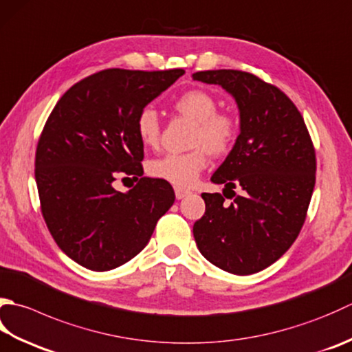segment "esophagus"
Returning a JSON list of instances; mask_svg holds the SVG:
<instances>
[{"label": "esophagus", "mask_w": 352, "mask_h": 352, "mask_svg": "<svg viewBox=\"0 0 352 352\" xmlns=\"http://www.w3.org/2000/svg\"><path fill=\"white\" fill-rule=\"evenodd\" d=\"M189 194H190L189 190H184L182 188H175V197H177V199H183L184 197H188Z\"/></svg>", "instance_id": "esophagus-1"}]
</instances>
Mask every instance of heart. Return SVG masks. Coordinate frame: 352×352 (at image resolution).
Instances as JSON below:
<instances>
[{
	"label": "heart",
	"instance_id": "1",
	"mask_svg": "<svg viewBox=\"0 0 352 352\" xmlns=\"http://www.w3.org/2000/svg\"><path fill=\"white\" fill-rule=\"evenodd\" d=\"M177 113L195 122L190 146L183 154H166L149 163V174L177 188H190L208 166V153L213 157L226 155L238 137V120L229 113L217 111V102L203 89H189L174 102ZM137 135L144 146H155L160 139V122L157 113L144 108L135 120Z\"/></svg>",
	"mask_w": 352,
	"mask_h": 352
}]
</instances>
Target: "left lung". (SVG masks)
<instances>
[{
    "mask_svg": "<svg viewBox=\"0 0 352 352\" xmlns=\"http://www.w3.org/2000/svg\"><path fill=\"white\" fill-rule=\"evenodd\" d=\"M192 78L223 87L239 109V135L210 178L235 199L201 195L206 212L194 224L195 243L224 272L258 273L290 249L305 223L316 183L311 137L287 94L258 76L208 70Z\"/></svg>",
    "mask_w": 352,
    "mask_h": 352,
    "instance_id": "8db88e82",
    "label": "left lung"
}]
</instances>
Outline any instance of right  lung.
I'll return each instance as SVG.
<instances>
[{"label": "right lung", "mask_w": 352, "mask_h": 352, "mask_svg": "<svg viewBox=\"0 0 352 352\" xmlns=\"http://www.w3.org/2000/svg\"><path fill=\"white\" fill-rule=\"evenodd\" d=\"M183 74L182 68L102 70L74 84L48 116L34 158L41 210L59 249L88 270L133 259L174 204L168 182L142 177L135 120ZM119 173L140 183L116 191Z\"/></svg>", "instance_id": "add662e5"}]
</instances>
